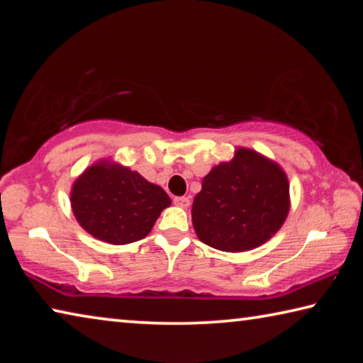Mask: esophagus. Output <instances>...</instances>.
I'll use <instances>...</instances> for the list:
<instances>
[{
    "label": "esophagus",
    "mask_w": 363,
    "mask_h": 363,
    "mask_svg": "<svg viewBox=\"0 0 363 363\" xmlns=\"http://www.w3.org/2000/svg\"><path fill=\"white\" fill-rule=\"evenodd\" d=\"M174 205L181 208H187L190 205V199L189 196H174Z\"/></svg>",
    "instance_id": "obj_1"
}]
</instances>
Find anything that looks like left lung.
<instances>
[{
    "label": "left lung",
    "mask_w": 363,
    "mask_h": 363,
    "mask_svg": "<svg viewBox=\"0 0 363 363\" xmlns=\"http://www.w3.org/2000/svg\"><path fill=\"white\" fill-rule=\"evenodd\" d=\"M290 211V184L277 163L250 149L235 150L201 181L192 205L196 237L229 253L266 243Z\"/></svg>",
    "instance_id": "obj_1"
}]
</instances>
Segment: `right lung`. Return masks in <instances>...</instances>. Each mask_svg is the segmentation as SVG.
Here are the masks:
<instances>
[{"mask_svg":"<svg viewBox=\"0 0 363 363\" xmlns=\"http://www.w3.org/2000/svg\"><path fill=\"white\" fill-rule=\"evenodd\" d=\"M70 203L79 225L97 240L126 245L149 235L171 199L138 171L99 162L73 184Z\"/></svg>","mask_w":363,"mask_h":363,"instance_id":"1","label":"right lung"}]
</instances>
